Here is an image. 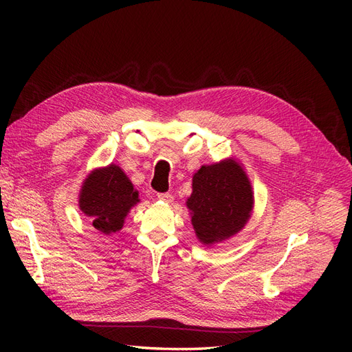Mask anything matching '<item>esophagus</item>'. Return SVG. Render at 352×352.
<instances>
[{
	"instance_id": "esophagus-1",
	"label": "esophagus",
	"mask_w": 352,
	"mask_h": 352,
	"mask_svg": "<svg viewBox=\"0 0 352 352\" xmlns=\"http://www.w3.org/2000/svg\"><path fill=\"white\" fill-rule=\"evenodd\" d=\"M157 198H158L160 201L166 202V204H170V202H173V195L170 194V192H163V194H158V195H157Z\"/></svg>"
}]
</instances>
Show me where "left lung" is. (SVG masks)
<instances>
[{
  "label": "left lung",
  "instance_id": "1",
  "mask_svg": "<svg viewBox=\"0 0 352 352\" xmlns=\"http://www.w3.org/2000/svg\"><path fill=\"white\" fill-rule=\"evenodd\" d=\"M186 207L202 245L210 248L235 236L254 208V190L242 163L229 157L201 166L192 176V194Z\"/></svg>",
  "mask_w": 352,
  "mask_h": 352
}]
</instances>
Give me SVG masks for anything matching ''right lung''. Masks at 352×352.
<instances>
[{"label":"right lung","mask_w":352,"mask_h":352,"mask_svg":"<svg viewBox=\"0 0 352 352\" xmlns=\"http://www.w3.org/2000/svg\"><path fill=\"white\" fill-rule=\"evenodd\" d=\"M140 201L131 179L114 163L94 168L79 190L80 211L104 235L122 230L126 216Z\"/></svg>","instance_id":"right-lung-1"}]
</instances>
